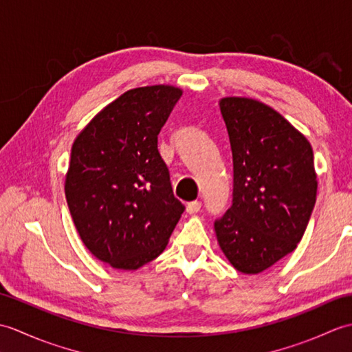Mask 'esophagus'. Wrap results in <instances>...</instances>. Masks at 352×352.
I'll list each match as a JSON object with an SVG mask.
<instances>
[{
	"instance_id": "esophagus-1",
	"label": "esophagus",
	"mask_w": 352,
	"mask_h": 352,
	"mask_svg": "<svg viewBox=\"0 0 352 352\" xmlns=\"http://www.w3.org/2000/svg\"><path fill=\"white\" fill-rule=\"evenodd\" d=\"M201 207H203V203L201 201H192V203L188 204V207H186V210H188V213H198L201 210Z\"/></svg>"
}]
</instances>
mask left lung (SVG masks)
Masks as SVG:
<instances>
[{"mask_svg": "<svg viewBox=\"0 0 352 352\" xmlns=\"http://www.w3.org/2000/svg\"><path fill=\"white\" fill-rule=\"evenodd\" d=\"M233 154V201L214 221L221 250L237 271L258 274L296 248L316 203L313 149L278 111L223 98Z\"/></svg>", "mask_w": 352, "mask_h": 352, "instance_id": "8db88e82", "label": "left lung"}]
</instances>
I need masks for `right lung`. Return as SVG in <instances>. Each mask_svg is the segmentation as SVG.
I'll return each mask as SVG.
<instances>
[{"instance_id":"1","label":"right lung","mask_w":352,"mask_h":352,"mask_svg":"<svg viewBox=\"0 0 352 352\" xmlns=\"http://www.w3.org/2000/svg\"><path fill=\"white\" fill-rule=\"evenodd\" d=\"M182 95L172 86L125 92L72 145L65 182L71 216L86 248L116 269L159 257L184 212L157 148Z\"/></svg>"}]
</instances>
